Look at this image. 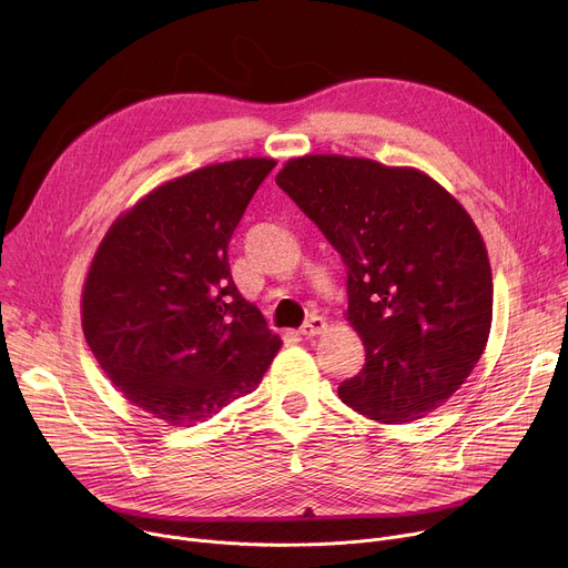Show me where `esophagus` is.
<instances>
[{
  "label": "esophagus",
  "instance_id": "obj_1",
  "mask_svg": "<svg viewBox=\"0 0 568 568\" xmlns=\"http://www.w3.org/2000/svg\"><path fill=\"white\" fill-rule=\"evenodd\" d=\"M324 331H326V320L317 317V315H313L304 326L298 328V333L304 337H315V335H322Z\"/></svg>",
  "mask_w": 568,
  "mask_h": 568
}]
</instances>
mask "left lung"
Returning <instances> with one entry per match:
<instances>
[{
	"mask_svg": "<svg viewBox=\"0 0 568 568\" xmlns=\"http://www.w3.org/2000/svg\"><path fill=\"white\" fill-rule=\"evenodd\" d=\"M276 184L347 267L345 320L363 369L337 388L369 420H420L455 395L494 320L486 244L464 205L432 175L367 158H292Z\"/></svg>",
	"mask_w": 568,
	"mask_h": 568,
	"instance_id": "obj_1",
	"label": "left lung"
}]
</instances>
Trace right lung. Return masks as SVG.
I'll list each match as a JSON object with an SVG mask.
<instances>
[{
	"label": "right lung",
	"instance_id": "add662e5",
	"mask_svg": "<svg viewBox=\"0 0 568 568\" xmlns=\"http://www.w3.org/2000/svg\"><path fill=\"white\" fill-rule=\"evenodd\" d=\"M272 158L207 164L121 212L82 287L87 343L128 402L171 427L248 395L281 349L233 283L229 242Z\"/></svg>",
	"mask_w": 568,
	"mask_h": 568
}]
</instances>
